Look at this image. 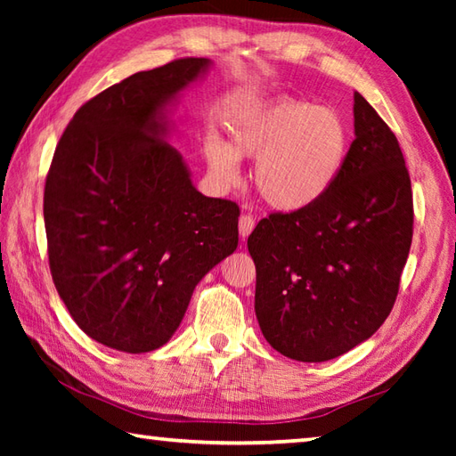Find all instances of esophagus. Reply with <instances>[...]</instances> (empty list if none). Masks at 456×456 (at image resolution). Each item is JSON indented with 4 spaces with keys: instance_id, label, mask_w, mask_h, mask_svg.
<instances>
[{
    "instance_id": "esophagus-1",
    "label": "esophagus",
    "mask_w": 456,
    "mask_h": 456,
    "mask_svg": "<svg viewBox=\"0 0 456 456\" xmlns=\"http://www.w3.org/2000/svg\"><path fill=\"white\" fill-rule=\"evenodd\" d=\"M253 229H255V219L250 217V216H240V219H239V233H240V237L247 239L250 233H253Z\"/></svg>"
}]
</instances>
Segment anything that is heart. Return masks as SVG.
Returning a JSON list of instances; mask_svg holds the SVG:
<instances>
[{
    "label": "heart",
    "instance_id": "1",
    "mask_svg": "<svg viewBox=\"0 0 456 456\" xmlns=\"http://www.w3.org/2000/svg\"><path fill=\"white\" fill-rule=\"evenodd\" d=\"M351 147L343 115L327 105L284 98L253 111L233 127L231 144L209 139L206 160L223 186L235 183L239 159L256 160L255 183L270 208H312L341 176Z\"/></svg>",
    "mask_w": 456,
    "mask_h": 456
}]
</instances>
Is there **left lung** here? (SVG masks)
Segmentation results:
<instances>
[{"instance_id": "obj_1", "label": "left lung", "mask_w": 456, "mask_h": 456, "mask_svg": "<svg viewBox=\"0 0 456 456\" xmlns=\"http://www.w3.org/2000/svg\"><path fill=\"white\" fill-rule=\"evenodd\" d=\"M353 113L354 141L333 188L307 209L270 213L247 240L260 331L299 362L331 361L380 329L411 247L398 139L358 92Z\"/></svg>"}]
</instances>
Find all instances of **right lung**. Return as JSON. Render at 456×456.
<instances>
[{
    "mask_svg": "<svg viewBox=\"0 0 456 456\" xmlns=\"http://www.w3.org/2000/svg\"><path fill=\"white\" fill-rule=\"evenodd\" d=\"M209 58L137 72L84 103L45 186L48 263L82 331L149 353L180 327L200 280L239 243L237 203L193 186L170 139L180 95Z\"/></svg>",
    "mask_w": 456,
    "mask_h": 456,
    "instance_id": "add662e5",
    "label": "right lung"
}]
</instances>
